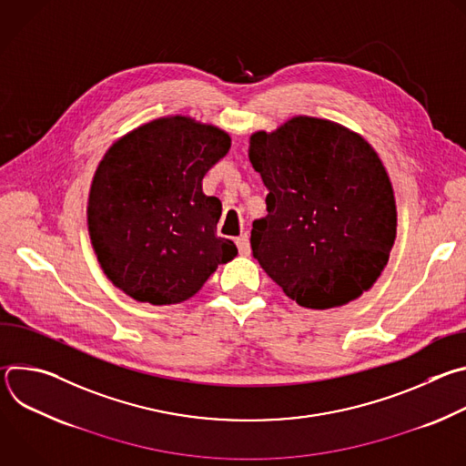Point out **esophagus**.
Masks as SVG:
<instances>
[{
  "label": "esophagus",
  "mask_w": 466,
  "mask_h": 466,
  "mask_svg": "<svg viewBox=\"0 0 466 466\" xmlns=\"http://www.w3.org/2000/svg\"><path fill=\"white\" fill-rule=\"evenodd\" d=\"M236 245H238L241 256H250V241H248V236H247V234L238 236V238H236Z\"/></svg>",
  "instance_id": "1"
}]
</instances>
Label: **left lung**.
I'll use <instances>...</instances> for the list:
<instances>
[{"instance_id":"left-lung-1","label":"left lung","mask_w":466,"mask_h":466,"mask_svg":"<svg viewBox=\"0 0 466 466\" xmlns=\"http://www.w3.org/2000/svg\"><path fill=\"white\" fill-rule=\"evenodd\" d=\"M248 160L269 189L268 216L250 230L261 269L309 309L369 291L396 239L392 184L370 144L336 121L295 116L250 135Z\"/></svg>"}]
</instances>
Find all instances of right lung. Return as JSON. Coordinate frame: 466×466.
<instances>
[{
	"instance_id": "add662e5",
	"label": "right lung",
	"mask_w": 466,
	"mask_h": 466,
	"mask_svg": "<svg viewBox=\"0 0 466 466\" xmlns=\"http://www.w3.org/2000/svg\"><path fill=\"white\" fill-rule=\"evenodd\" d=\"M230 137L189 116L132 128L99 162L88 195V234L106 279L130 299L178 304L238 256L216 234L221 201L203 178L230 149Z\"/></svg>"
}]
</instances>
